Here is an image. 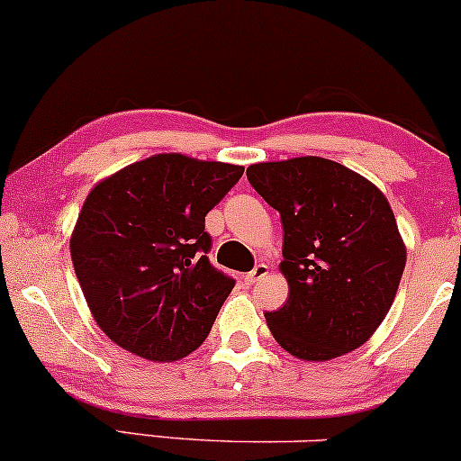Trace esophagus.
I'll return each mask as SVG.
<instances>
[{
  "label": "esophagus",
  "mask_w": 461,
  "mask_h": 461,
  "mask_svg": "<svg viewBox=\"0 0 461 461\" xmlns=\"http://www.w3.org/2000/svg\"><path fill=\"white\" fill-rule=\"evenodd\" d=\"M267 272H270V267H267L266 263H257L255 270L246 274V281L250 283V285H255V283H258V281H261V278L267 276Z\"/></svg>",
  "instance_id": "esophagus-1"
}]
</instances>
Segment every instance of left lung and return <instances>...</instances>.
Masks as SVG:
<instances>
[{
	"mask_svg": "<svg viewBox=\"0 0 461 461\" xmlns=\"http://www.w3.org/2000/svg\"><path fill=\"white\" fill-rule=\"evenodd\" d=\"M248 180L283 221L289 298L266 320L298 359L329 361L370 339L394 303L407 250L370 180L322 157L257 163Z\"/></svg>",
	"mask_w": 461,
	"mask_h": 461,
	"instance_id": "obj_1",
	"label": "left lung"
}]
</instances>
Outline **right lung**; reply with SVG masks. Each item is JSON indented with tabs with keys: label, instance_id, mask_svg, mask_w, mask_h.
Listing matches in <instances>:
<instances>
[{
	"label": "right lung",
	"instance_id": "right-lung-1",
	"mask_svg": "<svg viewBox=\"0 0 461 461\" xmlns=\"http://www.w3.org/2000/svg\"><path fill=\"white\" fill-rule=\"evenodd\" d=\"M241 174V165L154 154L86 195L71 261L97 327L123 350L176 361L204 342L235 287L209 263L204 217Z\"/></svg>",
	"mask_w": 461,
	"mask_h": 461
}]
</instances>
